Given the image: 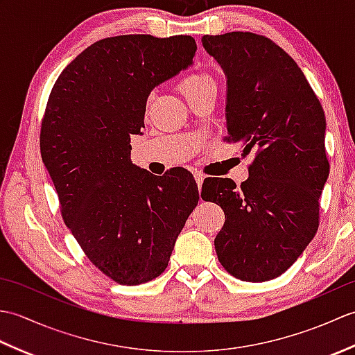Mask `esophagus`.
<instances>
[{
    "label": "esophagus",
    "mask_w": 355,
    "mask_h": 355,
    "mask_svg": "<svg viewBox=\"0 0 355 355\" xmlns=\"http://www.w3.org/2000/svg\"><path fill=\"white\" fill-rule=\"evenodd\" d=\"M193 178H195V182H197L198 187H201L202 182H205V175H202L201 172H195V173H193Z\"/></svg>",
    "instance_id": "34e87169"
}]
</instances>
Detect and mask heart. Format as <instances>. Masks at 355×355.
Masks as SVG:
<instances>
[{
  "label": "heart",
  "mask_w": 355,
  "mask_h": 355,
  "mask_svg": "<svg viewBox=\"0 0 355 355\" xmlns=\"http://www.w3.org/2000/svg\"><path fill=\"white\" fill-rule=\"evenodd\" d=\"M180 92L183 93L186 101L206 93L216 92V82L214 76L207 71H193L180 80Z\"/></svg>",
  "instance_id": "1"
}]
</instances>
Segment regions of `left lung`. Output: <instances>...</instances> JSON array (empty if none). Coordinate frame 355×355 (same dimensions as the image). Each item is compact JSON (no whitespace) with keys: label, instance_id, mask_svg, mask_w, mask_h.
Returning <instances> with one entry per match:
<instances>
[{"label":"left lung","instance_id":"obj_1","mask_svg":"<svg viewBox=\"0 0 355 355\" xmlns=\"http://www.w3.org/2000/svg\"><path fill=\"white\" fill-rule=\"evenodd\" d=\"M201 42L227 79L225 140L256 153L239 187L207 180L225 215L215 250L230 275L266 282L285 273L318 232L329 173L325 112L302 70L268 37L232 32Z\"/></svg>","mask_w":355,"mask_h":355}]
</instances>
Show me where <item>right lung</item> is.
Masks as SVG:
<instances>
[{
  "mask_svg": "<svg viewBox=\"0 0 355 355\" xmlns=\"http://www.w3.org/2000/svg\"><path fill=\"white\" fill-rule=\"evenodd\" d=\"M192 36L123 35L89 45L53 87L41 155L64 221L88 259L122 285L160 276L200 193L192 173L131 162L150 92L193 64Z\"/></svg>",
  "mask_w": 355,
  "mask_h": 355,
  "instance_id": "right-lung-1",
  "label": "right lung"
}]
</instances>
